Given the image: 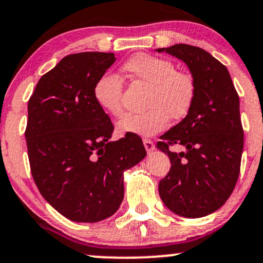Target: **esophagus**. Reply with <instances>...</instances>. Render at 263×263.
I'll use <instances>...</instances> for the list:
<instances>
[{
    "label": "esophagus",
    "instance_id": "obj_1",
    "mask_svg": "<svg viewBox=\"0 0 263 263\" xmlns=\"http://www.w3.org/2000/svg\"><path fill=\"white\" fill-rule=\"evenodd\" d=\"M143 143H144V146H145V149H146L147 153H151V151L155 150V144H154L150 139H144Z\"/></svg>",
    "mask_w": 263,
    "mask_h": 263
}]
</instances>
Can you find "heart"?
Returning a JSON list of instances; mask_svg holds the SVG:
<instances>
[{
  "mask_svg": "<svg viewBox=\"0 0 263 263\" xmlns=\"http://www.w3.org/2000/svg\"><path fill=\"white\" fill-rule=\"evenodd\" d=\"M132 82L150 86L146 110L140 114H126L117 124L120 135L153 137L167 128L170 117L178 120L190 113L196 98L197 86L193 76L176 70L167 59L150 54H137L122 66ZM96 103L113 117L123 113V83L118 76L104 73L93 87Z\"/></svg>",
  "mask_w": 263,
  "mask_h": 263,
  "instance_id": "1",
  "label": "heart"
}]
</instances>
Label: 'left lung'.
<instances>
[{"label": "left lung", "mask_w": 263, "mask_h": 263, "mask_svg": "<svg viewBox=\"0 0 263 263\" xmlns=\"http://www.w3.org/2000/svg\"><path fill=\"white\" fill-rule=\"evenodd\" d=\"M156 51L183 61L197 86L190 113L156 145L171 161L159 183L160 197L175 214L205 217L227 202L239 178L243 149L239 96L229 71L208 51L187 44ZM175 143L184 151H170Z\"/></svg>", "instance_id": "obj_1"}]
</instances>
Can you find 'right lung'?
<instances>
[{
    "label": "right lung",
    "mask_w": 263,
    "mask_h": 263,
    "mask_svg": "<svg viewBox=\"0 0 263 263\" xmlns=\"http://www.w3.org/2000/svg\"><path fill=\"white\" fill-rule=\"evenodd\" d=\"M114 61L113 52L67 55L40 77L28 102L34 182L52 208L77 223H97L118 211L124 171L146 156L138 135L109 141L114 126L95 101V83Z\"/></svg>",
    "instance_id": "right-lung-1"
}]
</instances>
